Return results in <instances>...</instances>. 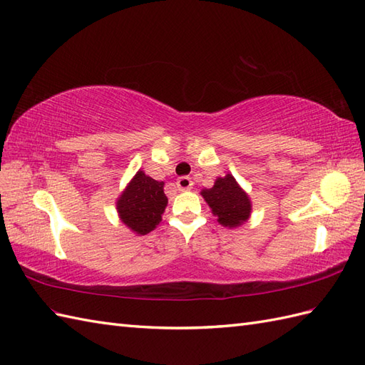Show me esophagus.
I'll return each mask as SVG.
<instances>
[{"label":"esophagus","instance_id":"1","mask_svg":"<svg viewBox=\"0 0 365 365\" xmlns=\"http://www.w3.org/2000/svg\"><path fill=\"white\" fill-rule=\"evenodd\" d=\"M176 185H178V189H180V190H190L192 185H193V181L190 180L189 176H180V178H178V181H176Z\"/></svg>","mask_w":365,"mask_h":365}]
</instances>
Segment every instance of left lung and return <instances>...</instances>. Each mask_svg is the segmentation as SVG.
<instances>
[{"label": "left lung", "instance_id": "1", "mask_svg": "<svg viewBox=\"0 0 365 365\" xmlns=\"http://www.w3.org/2000/svg\"><path fill=\"white\" fill-rule=\"evenodd\" d=\"M201 195L213 215L218 217V223L226 227H237L251 215L250 197L237 184L232 175L218 178L215 185L212 189H204Z\"/></svg>", "mask_w": 365, "mask_h": 365}]
</instances>
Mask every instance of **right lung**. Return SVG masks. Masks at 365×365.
<instances>
[{"mask_svg": "<svg viewBox=\"0 0 365 365\" xmlns=\"http://www.w3.org/2000/svg\"><path fill=\"white\" fill-rule=\"evenodd\" d=\"M167 206L164 182L138 172L118 200V212L133 232L145 235L156 227Z\"/></svg>", "mask_w": 365, "mask_h": 365, "instance_id": "1", "label": "right lung"}]
</instances>
